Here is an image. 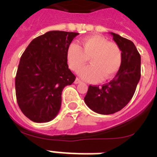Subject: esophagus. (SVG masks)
<instances>
[{
    "label": "esophagus",
    "instance_id": "obj_1",
    "mask_svg": "<svg viewBox=\"0 0 157 157\" xmlns=\"http://www.w3.org/2000/svg\"><path fill=\"white\" fill-rule=\"evenodd\" d=\"M82 81H81L79 78H76L75 80V84H79V83H82Z\"/></svg>",
    "mask_w": 157,
    "mask_h": 157
}]
</instances>
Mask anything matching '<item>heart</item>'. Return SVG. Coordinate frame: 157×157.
<instances>
[{
  "label": "heart",
  "instance_id": "1",
  "mask_svg": "<svg viewBox=\"0 0 157 157\" xmlns=\"http://www.w3.org/2000/svg\"><path fill=\"white\" fill-rule=\"evenodd\" d=\"M81 46L71 43L67 56L71 69L77 71L90 59V65L82 68L79 75L88 82H96L113 77L120 69L121 52L116 43L110 42L101 36L84 38Z\"/></svg>",
  "mask_w": 157,
  "mask_h": 157
}]
</instances>
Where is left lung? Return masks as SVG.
Listing matches in <instances>:
<instances>
[{"label":"left lung","instance_id":"1","mask_svg":"<svg viewBox=\"0 0 157 157\" xmlns=\"http://www.w3.org/2000/svg\"><path fill=\"white\" fill-rule=\"evenodd\" d=\"M121 51V64L113 80L100 86H89L84 101L92 111L102 115L121 111L132 100L140 78V56L132 40L111 32Z\"/></svg>","mask_w":157,"mask_h":157}]
</instances>
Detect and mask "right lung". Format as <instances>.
I'll use <instances>...</instances> for the list:
<instances>
[{
    "mask_svg": "<svg viewBox=\"0 0 157 157\" xmlns=\"http://www.w3.org/2000/svg\"><path fill=\"white\" fill-rule=\"evenodd\" d=\"M79 33L52 31L35 38L23 52L16 75V96L21 111L34 122H47L60 111L61 93L75 75L67 52Z\"/></svg>",
    "mask_w": 157,
    "mask_h": 157,
    "instance_id": "right-lung-1",
    "label": "right lung"
}]
</instances>
